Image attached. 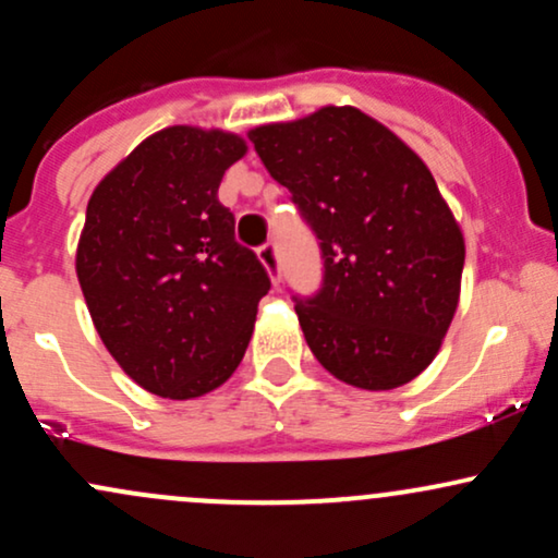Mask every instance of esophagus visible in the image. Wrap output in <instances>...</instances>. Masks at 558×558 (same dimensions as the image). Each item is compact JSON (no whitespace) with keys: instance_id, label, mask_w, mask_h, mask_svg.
<instances>
[{"instance_id":"34e87169","label":"esophagus","mask_w":558,"mask_h":558,"mask_svg":"<svg viewBox=\"0 0 558 558\" xmlns=\"http://www.w3.org/2000/svg\"><path fill=\"white\" fill-rule=\"evenodd\" d=\"M257 257L262 265H265V270L270 272L272 283H280V259H278V248H275V243H265V246H259Z\"/></svg>"}]
</instances>
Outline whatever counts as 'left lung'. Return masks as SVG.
I'll use <instances>...</instances> for the list:
<instances>
[{"label": "left lung", "instance_id": "8db88e82", "mask_svg": "<svg viewBox=\"0 0 558 558\" xmlns=\"http://www.w3.org/2000/svg\"><path fill=\"white\" fill-rule=\"evenodd\" d=\"M323 248V288L296 299L312 354L364 390L414 380L459 306L464 235L433 172L356 107L248 131Z\"/></svg>", "mask_w": 558, "mask_h": 558}]
</instances>
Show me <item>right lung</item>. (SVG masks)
<instances>
[{
  "mask_svg": "<svg viewBox=\"0 0 558 558\" xmlns=\"http://www.w3.org/2000/svg\"><path fill=\"white\" fill-rule=\"evenodd\" d=\"M246 141L170 125L101 178L86 207L75 272L101 343L162 399H196L235 373L270 278L235 241L217 198Z\"/></svg>",
  "mask_w": 558,
  "mask_h": 558,
  "instance_id": "obj_1",
  "label": "right lung"
}]
</instances>
